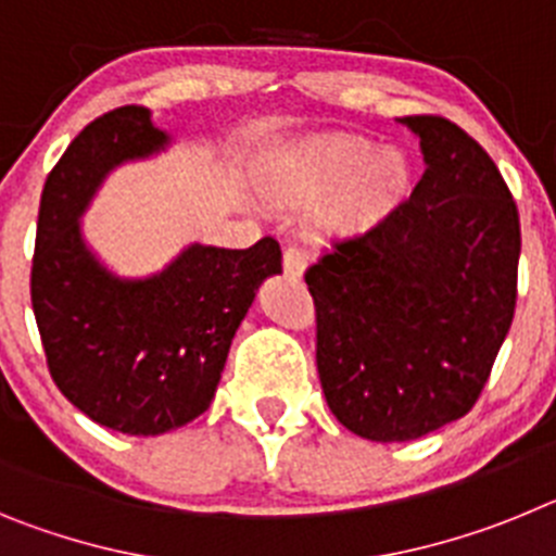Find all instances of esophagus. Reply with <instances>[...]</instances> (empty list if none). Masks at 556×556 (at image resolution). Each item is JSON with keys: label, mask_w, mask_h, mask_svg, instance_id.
Returning <instances> with one entry per match:
<instances>
[{"label": "esophagus", "mask_w": 556, "mask_h": 556, "mask_svg": "<svg viewBox=\"0 0 556 556\" xmlns=\"http://www.w3.org/2000/svg\"><path fill=\"white\" fill-rule=\"evenodd\" d=\"M306 264H308V253L303 248L289 244V248L283 250V273H287L289 278H301V275L306 273Z\"/></svg>", "instance_id": "obj_1"}]
</instances>
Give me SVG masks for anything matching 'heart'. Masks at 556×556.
Returning a JSON list of instances; mask_svg holds the SVG:
<instances>
[{
    "instance_id": "b5f03b06",
    "label": "heart",
    "mask_w": 556,
    "mask_h": 556,
    "mask_svg": "<svg viewBox=\"0 0 556 556\" xmlns=\"http://www.w3.org/2000/svg\"><path fill=\"white\" fill-rule=\"evenodd\" d=\"M367 160H370V150L362 144H353L345 147L333 161L337 178H353L362 168L366 169L358 178V189L351 200L353 217H370L384 205H390L397 198V191L404 189L406 180V166L397 155H381L370 165L366 164Z\"/></svg>"
}]
</instances>
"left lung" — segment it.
<instances>
[{"instance_id":"left-lung-1","label":"left lung","mask_w":556,"mask_h":556,"mask_svg":"<svg viewBox=\"0 0 556 556\" xmlns=\"http://www.w3.org/2000/svg\"><path fill=\"white\" fill-rule=\"evenodd\" d=\"M426 169L406 200L306 269L337 420L406 443L468 415L518 301L520 219L498 166L443 116H404Z\"/></svg>"}]
</instances>
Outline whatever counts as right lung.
<instances>
[{"label": "right lung", "mask_w": 556, "mask_h": 556, "mask_svg": "<svg viewBox=\"0 0 556 556\" xmlns=\"http://www.w3.org/2000/svg\"><path fill=\"white\" fill-rule=\"evenodd\" d=\"M150 111L125 105L83 127L43 184L29 294L58 390L94 424L155 437L208 409L258 283L281 244H191L159 275L119 278L83 242L80 217L113 166L164 150Z\"/></svg>", "instance_id": "right-lung-1"}]
</instances>
